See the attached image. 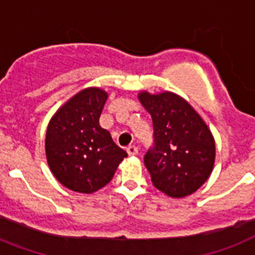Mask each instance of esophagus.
Wrapping results in <instances>:
<instances>
[{
	"label": "esophagus",
	"mask_w": 255,
	"mask_h": 255,
	"mask_svg": "<svg viewBox=\"0 0 255 255\" xmlns=\"http://www.w3.org/2000/svg\"><path fill=\"white\" fill-rule=\"evenodd\" d=\"M127 153H128V155H131V157H133V155H137L138 147L134 146V145H131V146L127 147Z\"/></svg>",
	"instance_id": "34e87169"
}]
</instances>
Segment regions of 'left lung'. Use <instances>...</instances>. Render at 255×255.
<instances>
[{"label":"left lung","mask_w":255,"mask_h":255,"mask_svg":"<svg viewBox=\"0 0 255 255\" xmlns=\"http://www.w3.org/2000/svg\"><path fill=\"white\" fill-rule=\"evenodd\" d=\"M137 97L153 121L155 145L144 159L153 185L171 198L194 193L209 179L215 163L210 128L176 93L142 91Z\"/></svg>","instance_id":"1"}]
</instances>
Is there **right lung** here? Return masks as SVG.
I'll use <instances>...</instances> for the list:
<instances>
[{
    "instance_id": "1",
    "label": "right lung",
    "mask_w": 255,
    "mask_h": 255,
    "mask_svg": "<svg viewBox=\"0 0 255 255\" xmlns=\"http://www.w3.org/2000/svg\"><path fill=\"white\" fill-rule=\"evenodd\" d=\"M108 92L85 88L51 117L45 154L54 177L67 189L91 194L104 188L128 154L100 126Z\"/></svg>"
}]
</instances>
